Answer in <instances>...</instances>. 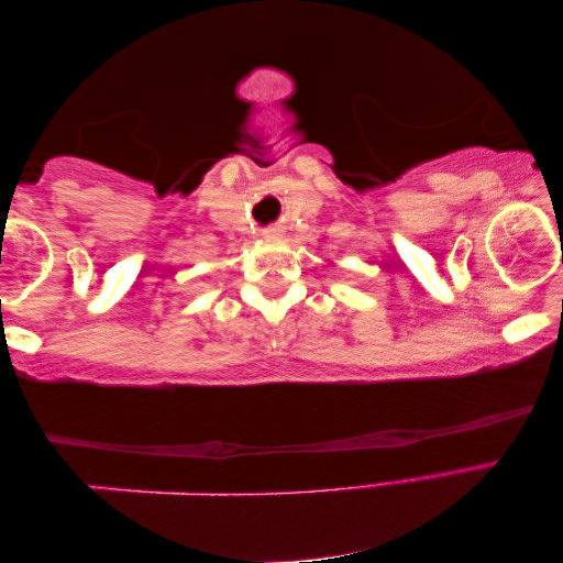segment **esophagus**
I'll return each instance as SVG.
<instances>
[{"label": "esophagus", "mask_w": 563, "mask_h": 563, "mask_svg": "<svg viewBox=\"0 0 563 563\" xmlns=\"http://www.w3.org/2000/svg\"><path fill=\"white\" fill-rule=\"evenodd\" d=\"M264 236H266V239H276V236H282V229H279V227H269V229H264Z\"/></svg>", "instance_id": "34e87169"}]
</instances>
